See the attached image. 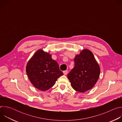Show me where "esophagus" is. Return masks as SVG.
<instances>
[{"label": "esophagus", "instance_id": "esophagus-1", "mask_svg": "<svg viewBox=\"0 0 122 122\" xmlns=\"http://www.w3.org/2000/svg\"><path fill=\"white\" fill-rule=\"evenodd\" d=\"M67 72H68L67 71H63V73L64 75H66L67 74Z\"/></svg>", "mask_w": 122, "mask_h": 122}]
</instances>
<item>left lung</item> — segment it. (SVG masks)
Returning a JSON list of instances; mask_svg holds the SVG:
<instances>
[{"instance_id":"1","label":"left lung","mask_w":122,"mask_h":122,"mask_svg":"<svg viewBox=\"0 0 122 122\" xmlns=\"http://www.w3.org/2000/svg\"><path fill=\"white\" fill-rule=\"evenodd\" d=\"M74 66L67 74L72 88L84 93L92 88L100 75V67L92 52L82 50L74 59Z\"/></svg>"}]
</instances>
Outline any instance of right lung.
Wrapping results in <instances>:
<instances>
[{
  "label": "right lung",
  "instance_id": "right-lung-1",
  "mask_svg": "<svg viewBox=\"0 0 122 122\" xmlns=\"http://www.w3.org/2000/svg\"><path fill=\"white\" fill-rule=\"evenodd\" d=\"M26 72L32 84L41 91L51 88L63 75L58 63L51 59V55L42 50L36 51L28 61Z\"/></svg>",
  "mask_w": 122,
  "mask_h": 122
}]
</instances>
